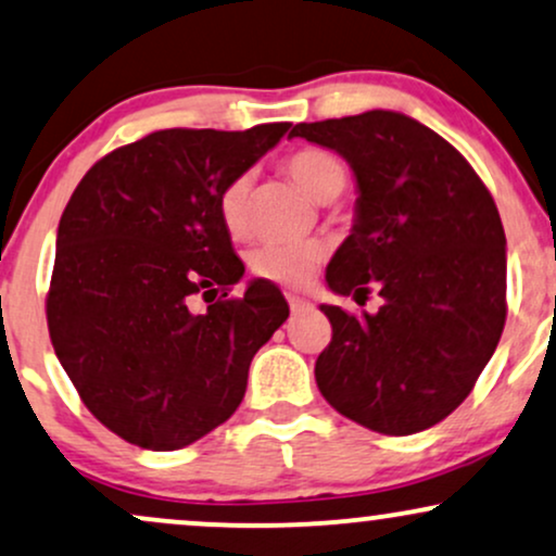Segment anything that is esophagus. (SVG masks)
I'll use <instances>...</instances> for the list:
<instances>
[{
	"label": "esophagus",
	"instance_id": "1",
	"mask_svg": "<svg viewBox=\"0 0 556 556\" xmlns=\"http://www.w3.org/2000/svg\"><path fill=\"white\" fill-rule=\"evenodd\" d=\"M287 303H290L292 313H303V311H311V307H313L311 300H305L300 295H287Z\"/></svg>",
	"mask_w": 556,
	"mask_h": 556
}]
</instances>
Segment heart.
<instances>
[{
    "mask_svg": "<svg viewBox=\"0 0 556 556\" xmlns=\"http://www.w3.org/2000/svg\"><path fill=\"white\" fill-rule=\"evenodd\" d=\"M285 173L303 189L307 197L320 204H329L346 186V168L337 155L316 147L292 152L285 160ZM249 197L251 178L238 176L219 193V219L232 238H243L249 232ZM326 249L320 240H300V243H266L251 253V271L266 282L282 287H303L318 264L324 261Z\"/></svg>",
    "mask_w": 556,
    "mask_h": 556,
    "instance_id": "1",
    "label": "heart"
}]
</instances>
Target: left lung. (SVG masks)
<instances>
[{
    "label": "left lung",
    "mask_w": 556,
    "mask_h": 556,
    "mask_svg": "<svg viewBox=\"0 0 556 556\" xmlns=\"http://www.w3.org/2000/svg\"><path fill=\"white\" fill-rule=\"evenodd\" d=\"M290 137L339 152L357 180L354 225L326 269L331 342L316 359L324 399L383 434L438 425L471 393L507 316L505 230L492 193L453 144L396 111L298 124Z\"/></svg>",
    "instance_id": "left-lung-1"
}]
</instances>
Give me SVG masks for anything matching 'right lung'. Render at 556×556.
<instances>
[{
	"instance_id": "right-lung-1",
	"label": "right lung",
	"mask_w": 556,
	"mask_h": 556,
	"mask_svg": "<svg viewBox=\"0 0 556 556\" xmlns=\"http://www.w3.org/2000/svg\"><path fill=\"white\" fill-rule=\"evenodd\" d=\"M290 126L152 131L72 193L46 298L51 344L92 417L126 443L178 451L230 419L253 354L290 316L266 279L227 298L245 266L217 210ZM199 294L206 312L192 311Z\"/></svg>"
}]
</instances>
